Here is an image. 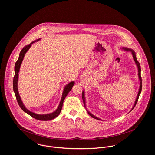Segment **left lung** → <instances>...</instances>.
I'll use <instances>...</instances> for the list:
<instances>
[{
    "instance_id": "8db88e82",
    "label": "left lung",
    "mask_w": 155,
    "mask_h": 155,
    "mask_svg": "<svg viewBox=\"0 0 155 155\" xmlns=\"http://www.w3.org/2000/svg\"><path fill=\"white\" fill-rule=\"evenodd\" d=\"M121 49H123V50H124V51H130V52H131V54H132V56L133 57V59H134V61H135V63H136V66H137V69H138V77H139V81H140V86H139V89L138 94H137V97H136V100H135V102H134V105H133V108H131V110H130V112H131V111L133 110V108H134V107L136 106V104H137V101H138L139 97V95H140L141 92V88H142V81H141V78L140 65L139 62V61H137V60L136 55V53L134 52V51L133 50L130 49V48H127V47H122V48H121ZM85 95V94H84V91H83V92H82V99H83L84 104V107H85V108H86V111L87 112V113H88V114H89V115H90L92 118H95V119H97V120H101L100 118H99L98 117H97L95 116L94 115H93L92 113H90V112L87 110L86 107V100H85V95Z\"/></svg>"
}]
</instances>
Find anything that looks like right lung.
<instances>
[{
	"label": "right lung",
	"mask_w": 155,
	"mask_h": 155,
	"mask_svg": "<svg viewBox=\"0 0 155 155\" xmlns=\"http://www.w3.org/2000/svg\"><path fill=\"white\" fill-rule=\"evenodd\" d=\"M39 40H40V38L32 41L31 43H30L29 44L25 46L22 49V50L21 51L19 56V58H18L17 61L15 63V76L14 78V81H13V88H14V91L17 102H18L19 107H21V108L25 113H27L29 115H31L32 117H33L34 118L37 119L38 120L48 121V120H53V119L55 118L60 114V113L61 111V108H62V107H63V104L64 100L66 98V97L68 95V94H69V92L71 91V89H72V87L74 84V82L71 81V82L69 83L68 84H66L65 86V87L63 89V93H62V97H61V101L60 102V104L58 105V107L57 108L56 110L54 111V112L50 113V114H35V113H32V112L30 111L25 107V106L24 105V104H23V102L21 100V98L19 96V92H18V81L19 72L21 65L22 62L23 61L24 57L25 56V54L28 51V50L30 48V47H31L32 44H33V43H34L36 41H38Z\"/></svg>",
	"instance_id": "add662e5"
}]
</instances>
